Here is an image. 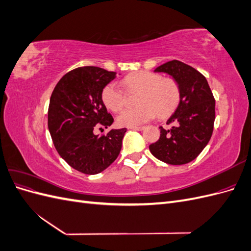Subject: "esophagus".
Returning <instances> with one entry per match:
<instances>
[{"label": "esophagus", "instance_id": "esophagus-1", "mask_svg": "<svg viewBox=\"0 0 251 251\" xmlns=\"http://www.w3.org/2000/svg\"><path fill=\"white\" fill-rule=\"evenodd\" d=\"M130 130H134V131H142L144 126H132V127H128Z\"/></svg>", "mask_w": 251, "mask_h": 251}]
</instances>
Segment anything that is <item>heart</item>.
Listing matches in <instances>:
<instances>
[{
	"instance_id": "heart-1",
	"label": "heart",
	"mask_w": 251,
	"mask_h": 251,
	"mask_svg": "<svg viewBox=\"0 0 251 251\" xmlns=\"http://www.w3.org/2000/svg\"><path fill=\"white\" fill-rule=\"evenodd\" d=\"M123 86L128 92L138 91L137 108L126 109L117 116L120 126H138L153 119L156 114L164 117L172 113L180 100L178 83L160 74L140 71L127 75ZM101 100L109 110L118 112L125 104V94L115 82H109L101 91Z\"/></svg>"
}]
</instances>
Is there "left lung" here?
Segmentation results:
<instances>
[{
    "mask_svg": "<svg viewBox=\"0 0 251 251\" xmlns=\"http://www.w3.org/2000/svg\"><path fill=\"white\" fill-rule=\"evenodd\" d=\"M154 72L166 73L178 83L180 100L166 121L170 130L160 126V137L150 146L151 153L172 165L186 164L207 146L214 130L216 101L203 75L179 60L157 67Z\"/></svg>",
    "mask_w": 251,
    "mask_h": 251,
    "instance_id": "left-lung-1",
    "label": "left lung"
}]
</instances>
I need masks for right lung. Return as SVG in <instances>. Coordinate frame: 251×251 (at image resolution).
Listing matches in <instances>:
<instances>
[{"label":"right lung","instance_id":"right-lung-1","mask_svg":"<svg viewBox=\"0 0 251 251\" xmlns=\"http://www.w3.org/2000/svg\"><path fill=\"white\" fill-rule=\"evenodd\" d=\"M116 77L98 67H80L59 79L50 97L48 128L59 156L82 174L95 175L116 160L126 128H112L107 135L96 126H112L113 117L101 100V91Z\"/></svg>","mask_w":251,"mask_h":251}]
</instances>
